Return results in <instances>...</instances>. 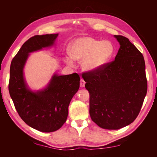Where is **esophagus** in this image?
<instances>
[{
    "mask_svg": "<svg viewBox=\"0 0 157 157\" xmlns=\"http://www.w3.org/2000/svg\"><path fill=\"white\" fill-rule=\"evenodd\" d=\"M85 84H86V82L84 81V79H82V78L80 79V87H81V88L84 87Z\"/></svg>",
    "mask_w": 157,
    "mask_h": 157,
    "instance_id": "obj_1",
    "label": "esophagus"
}]
</instances>
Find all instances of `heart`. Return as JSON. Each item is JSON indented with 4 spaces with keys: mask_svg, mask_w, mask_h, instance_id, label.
I'll return each instance as SVG.
<instances>
[{
    "mask_svg": "<svg viewBox=\"0 0 157 157\" xmlns=\"http://www.w3.org/2000/svg\"><path fill=\"white\" fill-rule=\"evenodd\" d=\"M114 53V46L110 41L100 40L92 37L83 36L75 40L70 47V54L66 61L73 65L75 60L82 59V68L88 71H96L104 67Z\"/></svg>",
    "mask_w": 157,
    "mask_h": 157,
    "instance_id": "obj_1",
    "label": "heart"
}]
</instances>
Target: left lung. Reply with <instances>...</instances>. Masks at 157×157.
Returning <instances> with one entry per match:
<instances>
[{
    "mask_svg": "<svg viewBox=\"0 0 157 157\" xmlns=\"http://www.w3.org/2000/svg\"><path fill=\"white\" fill-rule=\"evenodd\" d=\"M115 60L83 75L90 94V115L102 128L118 130L135 121L147 91L144 58L128 38L115 35Z\"/></svg>",
    "mask_w": 157,
    "mask_h": 157,
    "instance_id": "obj_1",
    "label": "left lung"
}]
</instances>
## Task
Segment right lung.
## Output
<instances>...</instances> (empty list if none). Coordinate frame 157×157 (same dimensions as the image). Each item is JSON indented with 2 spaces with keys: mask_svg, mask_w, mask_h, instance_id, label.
I'll list each match as a JSON object with an SVG mask.
<instances>
[{
  "mask_svg": "<svg viewBox=\"0 0 157 157\" xmlns=\"http://www.w3.org/2000/svg\"><path fill=\"white\" fill-rule=\"evenodd\" d=\"M58 34L35 35L28 39L10 65L8 90L14 106L27 125L42 132L58 130L65 122L71 99L80 86L77 73L54 75L46 88L36 92L28 89L23 69L29 53L54 44Z\"/></svg>",
  "mask_w": 157,
  "mask_h": 157,
  "instance_id": "add662e5",
  "label": "right lung"
}]
</instances>
